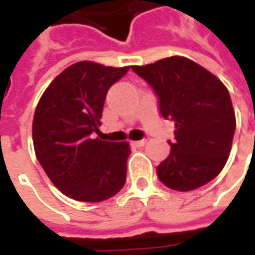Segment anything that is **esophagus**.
Here are the masks:
<instances>
[{
  "label": "esophagus",
  "mask_w": 255,
  "mask_h": 255,
  "mask_svg": "<svg viewBox=\"0 0 255 255\" xmlns=\"http://www.w3.org/2000/svg\"><path fill=\"white\" fill-rule=\"evenodd\" d=\"M146 142H147L146 139H142V140H137V142H133V144H134L136 147H142V146H144V144H146Z\"/></svg>",
  "instance_id": "esophagus-1"
}]
</instances>
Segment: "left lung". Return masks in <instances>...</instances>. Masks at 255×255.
Returning <instances> with one entry per match:
<instances>
[{
    "instance_id": "left-lung-1",
    "label": "left lung",
    "mask_w": 255,
    "mask_h": 255,
    "mask_svg": "<svg viewBox=\"0 0 255 255\" xmlns=\"http://www.w3.org/2000/svg\"><path fill=\"white\" fill-rule=\"evenodd\" d=\"M133 72L152 86L163 119L174 122L170 154L157 167L169 189L190 191L224 167L236 132L230 93L219 78L187 58L170 56Z\"/></svg>"
}]
</instances>
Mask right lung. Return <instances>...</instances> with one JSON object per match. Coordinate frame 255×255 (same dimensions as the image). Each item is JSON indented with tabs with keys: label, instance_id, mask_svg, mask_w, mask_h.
Segmentation results:
<instances>
[{
	"label": "right lung",
	"instance_id": "add662e5",
	"mask_svg": "<svg viewBox=\"0 0 255 255\" xmlns=\"http://www.w3.org/2000/svg\"><path fill=\"white\" fill-rule=\"evenodd\" d=\"M128 71L129 66L88 61L71 65L51 82L36 106V159L56 189L75 200H108L125 186L129 144L95 134L101 133L106 93Z\"/></svg>",
	"mask_w": 255,
	"mask_h": 255
}]
</instances>
